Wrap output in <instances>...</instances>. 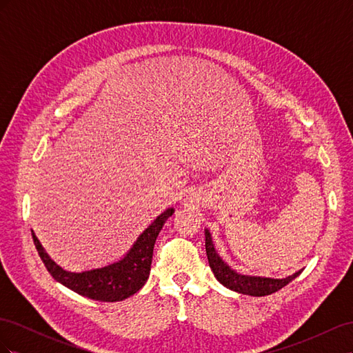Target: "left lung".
<instances>
[{"mask_svg":"<svg viewBox=\"0 0 353 353\" xmlns=\"http://www.w3.org/2000/svg\"><path fill=\"white\" fill-rule=\"evenodd\" d=\"M205 244H206V254L212 272L215 274L216 280L225 285L232 292H237L241 294L249 296H268L275 292H279L280 288L287 285L290 281H293L296 276L302 271H297L293 275H288L285 279H271V276H259V275H248L240 274L236 270H232L231 266L223 262L218 252L215 250V244L212 241V236L209 230H205Z\"/></svg>","mask_w":353,"mask_h":353,"instance_id":"obj_1","label":"left lung"}]
</instances>
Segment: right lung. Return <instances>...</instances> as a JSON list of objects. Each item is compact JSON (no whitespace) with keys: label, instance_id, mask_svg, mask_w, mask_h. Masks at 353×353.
<instances>
[{"label":"right lung","instance_id":"obj_1","mask_svg":"<svg viewBox=\"0 0 353 353\" xmlns=\"http://www.w3.org/2000/svg\"><path fill=\"white\" fill-rule=\"evenodd\" d=\"M174 212L175 210L172 208H169L160 213L138 236L132 248L119 261L101 266V268L82 272L63 270L60 265L50 258V254L42 248L34 231H32V239H34L39 258L56 281L70 288L74 293L92 299V301L119 302L135 294L147 281L148 275H150L156 239Z\"/></svg>","mask_w":353,"mask_h":353}]
</instances>
